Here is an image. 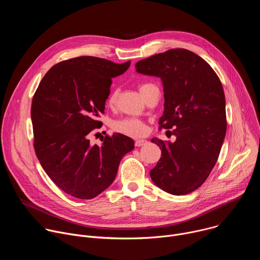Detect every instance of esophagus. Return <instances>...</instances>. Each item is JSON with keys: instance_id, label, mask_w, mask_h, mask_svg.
<instances>
[{"instance_id": "obj_1", "label": "esophagus", "mask_w": 260, "mask_h": 260, "mask_svg": "<svg viewBox=\"0 0 260 260\" xmlns=\"http://www.w3.org/2000/svg\"><path fill=\"white\" fill-rule=\"evenodd\" d=\"M148 142L146 141V140H143V139H139V140H137L136 142H135V146L136 147H141V146H143V145H146Z\"/></svg>"}]
</instances>
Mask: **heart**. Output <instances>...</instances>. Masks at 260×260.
<instances>
[{"instance_id":"1","label":"heart","mask_w":260,"mask_h":260,"mask_svg":"<svg viewBox=\"0 0 260 260\" xmlns=\"http://www.w3.org/2000/svg\"><path fill=\"white\" fill-rule=\"evenodd\" d=\"M150 85H152V84L151 83L140 84L139 85L140 92L143 94L145 92V90L147 89V87H149ZM117 95H118L117 90H113L109 94V96L107 98V105L109 107H113L115 105V103L117 101ZM112 127L117 133H120V134L128 136V137H134V138L144 136L147 131L145 122L136 117H125V118L116 120L115 122H113Z\"/></svg>"}]
</instances>
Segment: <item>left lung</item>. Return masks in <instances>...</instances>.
I'll return each mask as SVG.
<instances>
[{"instance_id":"obj_1","label":"left lung","mask_w":260,"mask_h":260,"mask_svg":"<svg viewBox=\"0 0 260 260\" xmlns=\"http://www.w3.org/2000/svg\"><path fill=\"white\" fill-rule=\"evenodd\" d=\"M136 71L159 77L165 91L159 125L173 129L174 143L153 138L161 157L150 171L155 185L174 196L187 194L209 177L226 134L225 96L215 71L182 48L139 60Z\"/></svg>"}]
</instances>
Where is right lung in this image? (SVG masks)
Masks as SVG:
<instances>
[{"instance_id":"obj_1","label":"right lung","mask_w":260,"mask_h":260,"mask_svg":"<svg viewBox=\"0 0 260 260\" xmlns=\"http://www.w3.org/2000/svg\"><path fill=\"white\" fill-rule=\"evenodd\" d=\"M131 60L115 63L79 56L54 64L37 88L30 109L34 148L48 177L66 193L90 200L114 181L121 158L134 141L121 134L106 136L102 146L87 135L102 125L112 78Z\"/></svg>"}]
</instances>
